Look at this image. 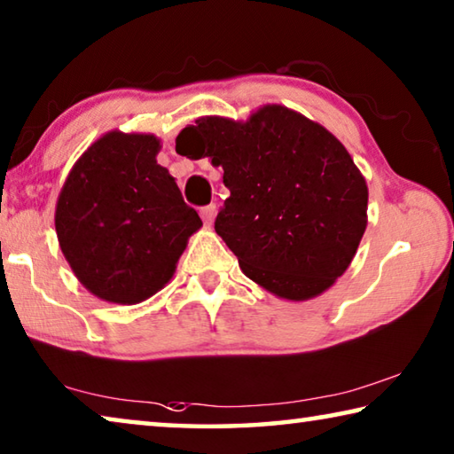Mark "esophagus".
Listing matches in <instances>:
<instances>
[{
	"label": "esophagus",
	"mask_w": 454,
	"mask_h": 454,
	"mask_svg": "<svg viewBox=\"0 0 454 454\" xmlns=\"http://www.w3.org/2000/svg\"><path fill=\"white\" fill-rule=\"evenodd\" d=\"M215 212H218V207H215V204L204 206V207H201V212H200V214H201V220H204L206 224L210 226L212 222H214V218H215Z\"/></svg>",
	"instance_id": "34e87169"
}]
</instances>
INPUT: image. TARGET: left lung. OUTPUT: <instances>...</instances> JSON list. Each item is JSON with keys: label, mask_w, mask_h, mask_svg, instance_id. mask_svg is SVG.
Instances as JSON below:
<instances>
[{"label": "left lung", "mask_w": 454, "mask_h": 454, "mask_svg": "<svg viewBox=\"0 0 454 454\" xmlns=\"http://www.w3.org/2000/svg\"><path fill=\"white\" fill-rule=\"evenodd\" d=\"M230 190L215 232L244 275L278 299L325 293L354 261L368 226V185L325 127L283 105L247 121L200 117L177 135Z\"/></svg>", "instance_id": "1"}]
</instances>
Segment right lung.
Segmentation results:
<instances>
[{
    "mask_svg": "<svg viewBox=\"0 0 454 454\" xmlns=\"http://www.w3.org/2000/svg\"><path fill=\"white\" fill-rule=\"evenodd\" d=\"M161 141L109 131L78 157L56 201L64 258L86 291L137 305L169 283L201 228L176 177L157 163Z\"/></svg>",
    "mask_w": 454,
    "mask_h": 454,
    "instance_id": "add662e5",
    "label": "right lung"
}]
</instances>
